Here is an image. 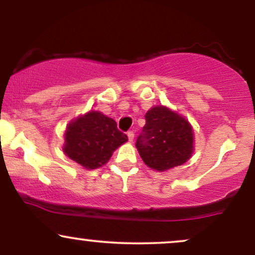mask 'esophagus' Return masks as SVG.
<instances>
[{
  "label": "esophagus",
  "instance_id": "esophagus-1",
  "mask_svg": "<svg viewBox=\"0 0 255 255\" xmlns=\"http://www.w3.org/2000/svg\"><path fill=\"white\" fill-rule=\"evenodd\" d=\"M127 136H128V140H129V141H133V139H134V131H133V130L127 131Z\"/></svg>",
  "mask_w": 255,
  "mask_h": 255
}]
</instances>
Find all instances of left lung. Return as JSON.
Wrapping results in <instances>:
<instances>
[{
    "mask_svg": "<svg viewBox=\"0 0 255 255\" xmlns=\"http://www.w3.org/2000/svg\"><path fill=\"white\" fill-rule=\"evenodd\" d=\"M145 119L135 146L146 165L164 171L191 158L193 129L187 120L165 107L152 108Z\"/></svg>",
    "mask_w": 255,
    "mask_h": 255,
    "instance_id": "8db88e82",
    "label": "left lung"
}]
</instances>
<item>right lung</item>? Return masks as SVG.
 <instances>
[{
    "label": "right lung",
    "mask_w": 255,
    "mask_h": 255,
    "mask_svg": "<svg viewBox=\"0 0 255 255\" xmlns=\"http://www.w3.org/2000/svg\"><path fill=\"white\" fill-rule=\"evenodd\" d=\"M63 151L72 160L87 169L104 165L113 152L128 140L113 119L90 111L74 120L64 134Z\"/></svg>",
    "instance_id": "add662e5"
}]
</instances>
